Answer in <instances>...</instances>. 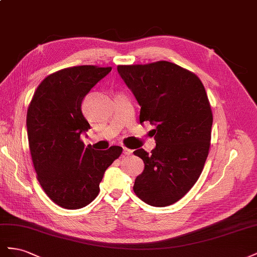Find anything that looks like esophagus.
Returning a JSON list of instances; mask_svg holds the SVG:
<instances>
[{"instance_id":"obj_1","label":"esophagus","mask_w":257,"mask_h":257,"mask_svg":"<svg viewBox=\"0 0 257 257\" xmlns=\"http://www.w3.org/2000/svg\"><path fill=\"white\" fill-rule=\"evenodd\" d=\"M122 154H123V155H131V154H133V151L127 149V148H123L122 149Z\"/></svg>"}]
</instances>
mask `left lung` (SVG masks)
<instances>
[{
    "label": "left lung",
    "mask_w": 257,
    "mask_h": 257,
    "mask_svg": "<svg viewBox=\"0 0 257 257\" xmlns=\"http://www.w3.org/2000/svg\"><path fill=\"white\" fill-rule=\"evenodd\" d=\"M117 71L141 106L140 122L156 127L151 154L134 152L144 163L134 190L153 207L170 206L194 186L208 157L213 116L206 89L194 73L168 61Z\"/></svg>",
    "instance_id": "obj_1"
}]
</instances>
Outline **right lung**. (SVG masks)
I'll use <instances>...</instances> for the list:
<instances>
[{"instance_id":"1","label":"right lung","mask_w":257,"mask_h":257,"mask_svg":"<svg viewBox=\"0 0 257 257\" xmlns=\"http://www.w3.org/2000/svg\"><path fill=\"white\" fill-rule=\"evenodd\" d=\"M111 70L79 65L58 71L39 85L28 108V140L38 180L64 209L89 204L99 194L105 170L122 152L120 146L96 151L80 140L90 129L83 100Z\"/></svg>"}]
</instances>
